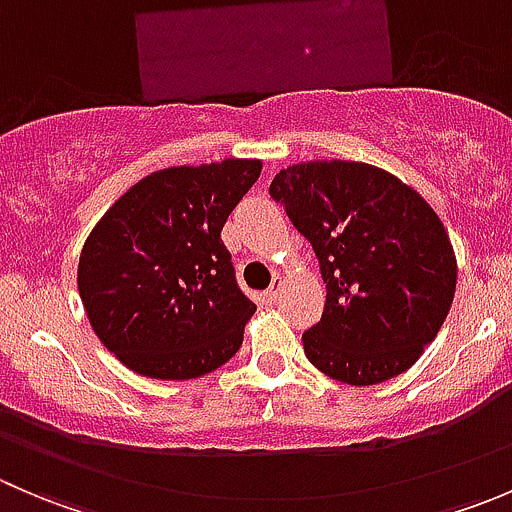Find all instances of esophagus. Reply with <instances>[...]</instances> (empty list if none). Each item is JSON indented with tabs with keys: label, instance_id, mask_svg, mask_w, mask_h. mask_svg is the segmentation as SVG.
<instances>
[{
	"label": "esophagus",
	"instance_id": "1",
	"mask_svg": "<svg viewBox=\"0 0 512 512\" xmlns=\"http://www.w3.org/2000/svg\"><path fill=\"white\" fill-rule=\"evenodd\" d=\"M282 287H285V282H282V277H275V280H272V285H270V289H267L265 292V299L267 302H277V297H280L282 294Z\"/></svg>",
	"mask_w": 512,
	"mask_h": 512
}]
</instances>
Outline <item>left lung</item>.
Masks as SVG:
<instances>
[{
    "label": "left lung",
    "mask_w": 512,
    "mask_h": 512,
    "mask_svg": "<svg viewBox=\"0 0 512 512\" xmlns=\"http://www.w3.org/2000/svg\"><path fill=\"white\" fill-rule=\"evenodd\" d=\"M270 195L312 242L327 285L322 319L302 334L307 359L352 386L411 369L456 294V255L431 205L354 160L289 165Z\"/></svg>",
    "instance_id": "1"
}]
</instances>
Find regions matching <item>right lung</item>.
Instances as JSON below:
<instances>
[{
    "instance_id": "add662e5",
    "label": "right lung",
    "mask_w": 512,
    "mask_h": 512,
    "mask_svg": "<svg viewBox=\"0 0 512 512\" xmlns=\"http://www.w3.org/2000/svg\"><path fill=\"white\" fill-rule=\"evenodd\" d=\"M260 160L173 165L128 188L79 257V294L103 347L148 379L188 381L235 356L255 302L220 240Z\"/></svg>"
}]
</instances>
